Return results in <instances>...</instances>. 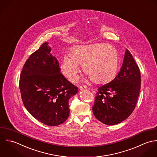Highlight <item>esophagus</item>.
<instances>
[{
    "label": "esophagus",
    "instance_id": "1",
    "mask_svg": "<svg viewBox=\"0 0 157 157\" xmlns=\"http://www.w3.org/2000/svg\"><path fill=\"white\" fill-rule=\"evenodd\" d=\"M87 89V87L86 86H80L79 87V89L80 90H85V89Z\"/></svg>",
    "mask_w": 157,
    "mask_h": 157
}]
</instances>
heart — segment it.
Segmentation results:
<instances>
[{"label": "heart", "mask_w": 157, "mask_h": 157, "mask_svg": "<svg viewBox=\"0 0 157 157\" xmlns=\"http://www.w3.org/2000/svg\"><path fill=\"white\" fill-rule=\"evenodd\" d=\"M79 65H82L83 71L87 75L85 81L105 84L117 74L118 53L114 47L105 44L76 46L70 50V56L63 57L60 68L69 81L74 82L81 71Z\"/></svg>", "instance_id": "1"}]
</instances>
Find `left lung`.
Wrapping results in <instances>:
<instances>
[{
  "mask_svg": "<svg viewBox=\"0 0 157 157\" xmlns=\"http://www.w3.org/2000/svg\"><path fill=\"white\" fill-rule=\"evenodd\" d=\"M140 88L139 67L132 54L126 50L118 75L112 81L98 89L92 107L94 117L107 125L121 123L135 109Z\"/></svg>",
  "mask_w": 157,
  "mask_h": 157,
  "instance_id": "8db88e82",
  "label": "left lung"
}]
</instances>
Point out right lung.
<instances>
[{
    "label": "right lung",
    "mask_w": 157,
    "mask_h": 157,
    "mask_svg": "<svg viewBox=\"0 0 157 157\" xmlns=\"http://www.w3.org/2000/svg\"><path fill=\"white\" fill-rule=\"evenodd\" d=\"M44 42L30 55L21 71L19 88L25 107L39 121L50 126L64 123L70 113L68 101L78 87L61 73L59 62Z\"/></svg>",
    "instance_id": "1"
}]
</instances>
